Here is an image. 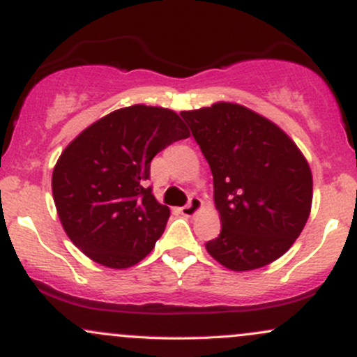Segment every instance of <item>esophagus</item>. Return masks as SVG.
Segmentation results:
<instances>
[{
  "instance_id": "obj_1",
  "label": "esophagus",
  "mask_w": 357,
  "mask_h": 357,
  "mask_svg": "<svg viewBox=\"0 0 357 357\" xmlns=\"http://www.w3.org/2000/svg\"><path fill=\"white\" fill-rule=\"evenodd\" d=\"M202 206H203L202 199H199L198 196H191L188 204H184L179 211H181V215H184V216H195L196 213L202 210Z\"/></svg>"
}]
</instances>
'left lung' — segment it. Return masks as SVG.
<instances>
[{
  "label": "left lung",
  "instance_id": "left-lung-1",
  "mask_svg": "<svg viewBox=\"0 0 357 357\" xmlns=\"http://www.w3.org/2000/svg\"><path fill=\"white\" fill-rule=\"evenodd\" d=\"M213 174L221 231L208 253L235 272L265 267L292 247L312 204V173L280 127L243 105L181 112Z\"/></svg>",
  "mask_w": 357,
  "mask_h": 357
}]
</instances>
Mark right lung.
I'll use <instances>...</instances> for the list:
<instances>
[{
	"mask_svg": "<svg viewBox=\"0 0 357 357\" xmlns=\"http://www.w3.org/2000/svg\"><path fill=\"white\" fill-rule=\"evenodd\" d=\"M190 137L173 110L130 105L114 110L65 147L52 176L65 233L109 268L141 261L165 231L169 208L147 186L159 151Z\"/></svg>",
	"mask_w": 357,
	"mask_h": 357,
	"instance_id": "1",
	"label": "right lung"
}]
</instances>
